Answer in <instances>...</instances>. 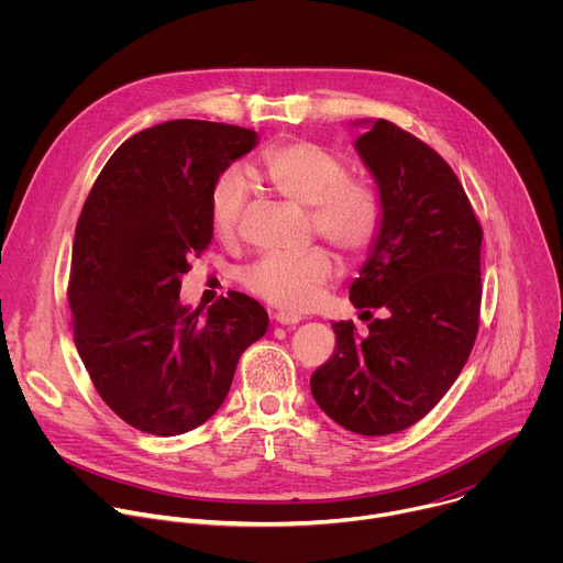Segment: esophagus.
Wrapping results in <instances>:
<instances>
[{"mask_svg":"<svg viewBox=\"0 0 563 563\" xmlns=\"http://www.w3.org/2000/svg\"><path fill=\"white\" fill-rule=\"evenodd\" d=\"M274 320L278 325H298L300 323V316H294V313H285V311H278L274 313Z\"/></svg>","mask_w":563,"mask_h":563,"instance_id":"obj_1","label":"esophagus"}]
</instances>
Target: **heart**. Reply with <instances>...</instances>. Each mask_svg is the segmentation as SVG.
<instances>
[{"label":"heart","mask_w":563,"mask_h":563,"mask_svg":"<svg viewBox=\"0 0 563 563\" xmlns=\"http://www.w3.org/2000/svg\"><path fill=\"white\" fill-rule=\"evenodd\" d=\"M258 178L283 200L309 207V227L341 254L358 258L378 240L383 205L378 194L350 176L347 159L313 140L289 137L267 146L258 163ZM250 185L238 172H224L209 191V222L218 238L231 240L247 209ZM334 276L328 250L311 247L298 256H263L240 274V283L261 300L305 311L323 294Z\"/></svg>","instance_id":"obj_1"}]
</instances>
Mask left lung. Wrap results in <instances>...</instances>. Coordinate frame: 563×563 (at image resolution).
Segmentation results:
<instances>
[{"instance_id":"1","label":"left lung","mask_w":563,"mask_h":563,"mask_svg":"<svg viewBox=\"0 0 563 563\" xmlns=\"http://www.w3.org/2000/svg\"><path fill=\"white\" fill-rule=\"evenodd\" d=\"M383 205L356 309H385L369 334L332 323V358L311 374L318 408L350 432L394 434L421 421L461 374L478 332L484 231L445 159L400 126L376 120L356 140Z\"/></svg>"}]
</instances>
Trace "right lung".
I'll return each mask as SVG.
<instances>
[{
  "label": "right lung",
  "instance_id": "1",
  "mask_svg": "<svg viewBox=\"0 0 563 563\" xmlns=\"http://www.w3.org/2000/svg\"><path fill=\"white\" fill-rule=\"evenodd\" d=\"M256 146L252 129L172 120L122 142L73 240V339L98 394L129 426L185 434L216 415L269 316L240 291L207 311L180 305V278L213 238L209 191Z\"/></svg>",
  "mask_w": 563,
  "mask_h": 563
}]
</instances>
